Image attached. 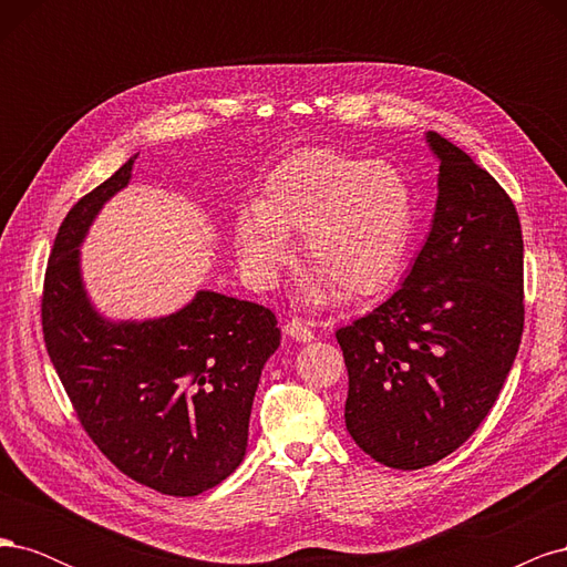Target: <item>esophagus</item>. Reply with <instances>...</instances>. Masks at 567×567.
<instances>
[{
  "label": "esophagus",
  "mask_w": 567,
  "mask_h": 567,
  "mask_svg": "<svg viewBox=\"0 0 567 567\" xmlns=\"http://www.w3.org/2000/svg\"><path fill=\"white\" fill-rule=\"evenodd\" d=\"M284 331L293 338V340H298V342H310V340H315V331L310 329V326H307L305 321H300V319H293V321H286L284 323Z\"/></svg>",
  "instance_id": "1"
}]
</instances>
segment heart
<instances>
[{
    "label": "heart",
    "mask_w": 567,
    "mask_h": 567,
    "mask_svg": "<svg viewBox=\"0 0 567 567\" xmlns=\"http://www.w3.org/2000/svg\"><path fill=\"white\" fill-rule=\"evenodd\" d=\"M300 231V255L319 277L307 296L329 286L354 300L383 290L398 274L414 231V198L400 169L333 148L310 146L274 165L234 221V246L257 284H269L286 257L284 236Z\"/></svg>",
    "instance_id": "heart-1"
}]
</instances>
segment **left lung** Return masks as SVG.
<instances>
[{
    "instance_id": "1",
    "label": "left lung",
    "mask_w": 567,
    "mask_h": 567,
    "mask_svg": "<svg viewBox=\"0 0 567 567\" xmlns=\"http://www.w3.org/2000/svg\"><path fill=\"white\" fill-rule=\"evenodd\" d=\"M431 234L398 293L336 331L348 367L346 425L388 468L458 450L504 388L525 323L523 231L511 196L442 134Z\"/></svg>"
}]
</instances>
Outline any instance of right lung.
<instances>
[{
    "instance_id": "add662e5",
    "label": "right lung",
    "mask_w": 567,
    "mask_h": 567,
    "mask_svg": "<svg viewBox=\"0 0 567 567\" xmlns=\"http://www.w3.org/2000/svg\"><path fill=\"white\" fill-rule=\"evenodd\" d=\"M134 161L61 221L42 286L44 346L84 433L120 473L196 496L244 461L255 390L281 331L267 307L210 290L156 321L111 323L92 310L78 246Z\"/></svg>"
}]
</instances>
